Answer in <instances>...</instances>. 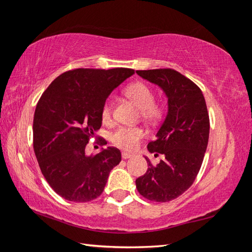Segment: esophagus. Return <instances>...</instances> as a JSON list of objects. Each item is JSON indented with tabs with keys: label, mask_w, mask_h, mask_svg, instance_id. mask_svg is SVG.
<instances>
[{
	"label": "esophagus",
	"mask_w": 252,
	"mask_h": 252,
	"mask_svg": "<svg viewBox=\"0 0 252 252\" xmlns=\"http://www.w3.org/2000/svg\"><path fill=\"white\" fill-rule=\"evenodd\" d=\"M129 158H132V155H131V153L122 152V159H129Z\"/></svg>",
	"instance_id": "34e87169"
}]
</instances>
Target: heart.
<instances>
[{
	"instance_id": "obj_1",
	"label": "heart",
	"mask_w": 252,
	"mask_h": 252,
	"mask_svg": "<svg viewBox=\"0 0 252 252\" xmlns=\"http://www.w3.org/2000/svg\"><path fill=\"white\" fill-rule=\"evenodd\" d=\"M125 94L140 109V116L144 121L156 123L163 118L165 106L162 103H157L155 101V93L146 83L134 82L129 84L125 89ZM111 109H112L111 100H105L101 108V119L103 122L110 121ZM143 136L144 132L141 127L119 126L111 134V142L116 147L123 149V150L132 151L138 148Z\"/></svg>"
}]
</instances>
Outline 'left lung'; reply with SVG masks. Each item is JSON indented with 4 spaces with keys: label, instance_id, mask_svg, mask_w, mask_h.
I'll return each mask as SVG.
<instances>
[{
    "label": "left lung",
    "instance_id": "obj_1",
    "mask_svg": "<svg viewBox=\"0 0 252 252\" xmlns=\"http://www.w3.org/2000/svg\"><path fill=\"white\" fill-rule=\"evenodd\" d=\"M168 96L169 110L148 150L163 156L157 165L148 157L146 174L135 180L139 193L150 201L168 202L192 186L207 150L210 120L201 90L173 69L138 70Z\"/></svg>",
    "mask_w": 252,
    "mask_h": 252
}]
</instances>
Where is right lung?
I'll use <instances>...</instances> for the list:
<instances>
[{"label":"right lung","mask_w":252,"mask_h":252,"mask_svg":"<svg viewBox=\"0 0 252 252\" xmlns=\"http://www.w3.org/2000/svg\"><path fill=\"white\" fill-rule=\"evenodd\" d=\"M134 73L126 67L74 69L59 75L42 93L33 119V149L50 187L69 201L89 202L103 192L121 152L108 147L88 157L85 147L97 138L101 108L113 89ZM106 144L103 138L96 141Z\"/></svg>","instance_id":"right-lung-1"}]
</instances>
